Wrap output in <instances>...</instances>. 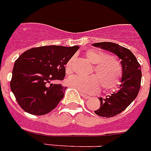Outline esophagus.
<instances>
[{
	"label": "esophagus",
	"instance_id": "obj_1",
	"mask_svg": "<svg viewBox=\"0 0 151 151\" xmlns=\"http://www.w3.org/2000/svg\"><path fill=\"white\" fill-rule=\"evenodd\" d=\"M80 94H81V95H82V97L85 98V99H89V98H90L89 95H86V94H84L83 92H82V91H80Z\"/></svg>",
	"mask_w": 151,
	"mask_h": 151
}]
</instances>
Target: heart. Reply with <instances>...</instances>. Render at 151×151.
<instances>
[{"label":"heart","instance_id":"b5f03b06","mask_svg":"<svg viewBox=\"0 0 151 151\" xmlns=\"http://www.w3.org/2000/svg\"><path fill=\"white\" fill-rule=\"evenodd\" d=\"M86 58L95 64L93 72L95 75L82 77L73 75L67 78V84L86 93H95L101 87L106 91L115 89L121 83L122 67L117 59L99 50H90L86 53ZM73 58L65 64V73L70 74L73 71Z\"/></svg>","mask_w":151,"mask_h":151}]
</instances>
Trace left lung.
Segmentation results:
<instances>
[{
	"label": "left lung",
	"mask_w": 151,
	"mask_h": 151,
	"mask_svg": "<svg viewBox=\"0 0 151 151\" xmlns=\"http://www.w3.org/2000/svg\"><path fill=\"white\" fill-rule=\"evenodd\" d=\"M92 46L112 52L122 60V77L118 90L105 99L99 98L100 108L95 111L99 116L111 118L122 112L137 96L141 82V67L131 50L117 43L95 42Z\"/></svg>",
	"instance_id": "8db88e82"
}]
</instances>
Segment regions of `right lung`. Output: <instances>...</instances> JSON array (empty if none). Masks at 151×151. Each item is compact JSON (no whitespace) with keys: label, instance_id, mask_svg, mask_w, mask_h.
I'll return each mask as SVG.
<instances>
[{"label":"right lung","instance_id":"obj_1","mask_svg":"<svg viewBox=\"0 0 151 151\" xmlns=\"http://www.w3.org/2000/svg\"><path fill=\"white\" fill-rule=\"evenodd\" d=\"M78 46H45L27 50L15 61L11 88L26 112L42 115L50 112L64 97L65 87L53 84L65 76V64Z\"/></svg>","mask_w":151,"mask_h":151}]
</instances>
